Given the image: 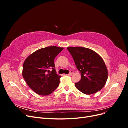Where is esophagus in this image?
Listing matches in <instances>:
<instances>
[{
	"mask_svg": "<svg viewBox=\"0 0 128 128\" xmlns=\"http://www.w3.org/2000/svg\"><path fill=\"white\" fill-rule=\"evenodd\" d=\"M74 73V72H73V71H72V70H71L70 72H69L68 74V75H72V74Z\"/></svg>",
	"mask_w": 128,
	"mask_h": 128,
	"instance_id": "esophagus-1",
	"label": "esophagus"
}]
</instances>
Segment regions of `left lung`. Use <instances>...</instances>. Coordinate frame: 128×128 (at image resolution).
<instances>
[{
    "mask_svg": "<svg viewBox=\"0 0 128 128\" xmlns=\"http://www.w3.org/2000/svg\"><path fill=\"white\" fill-rule=\"evenodd\" d=\"M81 79L75 83L77 90L86 94H94L100 90L108 78L105 63L99 54L91 49L83 47H68Z\"/></svg>",
    "mask_w": 128,
    "mask_h": 128,
    "instance_id": "obj_1",
    "label": "left lung"
}]
</instances>
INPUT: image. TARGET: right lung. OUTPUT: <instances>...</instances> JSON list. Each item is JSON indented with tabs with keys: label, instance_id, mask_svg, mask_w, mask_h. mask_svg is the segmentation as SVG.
<instances>
[{
	"label": "right lung",
	"instance_id": "obj_1",
	"mask_svg": "<svg viewBox=\"0 0 128 128\" xmlns=\"http://www.w3.org/2000/svg\"><path fill=\"white\" fill-rule=\"evenodd\" d=\"M63 49L48 46L37 50L26 59L23 64V77L29 87L38 94H50L59 86L61 76L56 74L54 60Z\"/></svg>",
	"mask_w": 128,
	"mask_h": 128
}]
</instances>
